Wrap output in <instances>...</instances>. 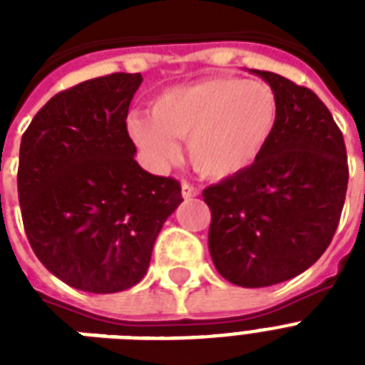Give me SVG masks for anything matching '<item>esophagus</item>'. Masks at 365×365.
<instances>
[{
	"instance_id": "1",
	"label": "esophagus",
	"mask_w": 365,
	"mask_h": 365,
	"mask_svg": "<svg viewBox=\"0 0 365 365\" xmlns=\"http://www.w3.org/2000/svg\"><path fill=\"white\" fill-rule=\"evenodd\" d=\"M197 195H199V187H195V185H191V183H187V182L182 183L183 199H193V197H197Z\"/></svg>"
}]
</instances>
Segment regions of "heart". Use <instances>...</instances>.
Wrapping results in <instances>:
<instances>
[{"label": "heart", "mask_w": 365, "mask_h": 365, "mask_svg": "<svg viewBox=\"0 0 365 365\" xmlns=\"http://www.w3.org/2000/svg\"><path fill=\"white\" fill-rule=\"evenodd\" d=\"M277 115V96L269 85L216 76L165 88L151 102V115H128L126 130L155 168L176 159V138H187L195 168L223 180L254 165Z\"/></svg>", "instance_id": "b5f03b06"}]
</instances>
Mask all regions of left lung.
Instances as JSON below:
<instances>
[{"mask_svg":"<svg viewBox=\"0 0 365 365\" xmlns=\"http://www.w3.org/2000/svg\"><path fill=\"white\" fill-rule=\"evenodd\" d=\"M278 102L277 125L254 165L202 191L217 272L242 288L297 277L326 252L345 205V140L324 102L271 71L252 70Z\"/></svg>","mask_w":365,"mask_h":365,"instance_id":"obj_1","label":"left lung"}]
</instances>
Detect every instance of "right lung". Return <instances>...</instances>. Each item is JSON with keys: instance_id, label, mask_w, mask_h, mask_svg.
Instances as JSON below:
<instances>
[{"instance_id": "right-lung-1", "label": "right lung", "mask_w": 365, "mask_h": 365, "mask_svg": "<svg viewBox=\"0 0 365 365\" xmlns=\"http://www.w3.org/2000/svg\"><path fill=\"white\" fill-rule=\"evenodd\" d=\"M140 85V73H111L62 91L20 142L19 200L31 250L88 294L140 282L163 223L183 200L174 178L134 160L126 115Z\"/></svg>"}]
</instances>
